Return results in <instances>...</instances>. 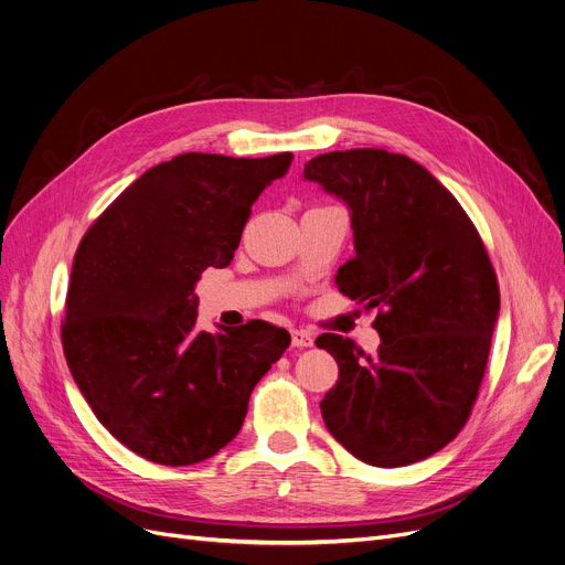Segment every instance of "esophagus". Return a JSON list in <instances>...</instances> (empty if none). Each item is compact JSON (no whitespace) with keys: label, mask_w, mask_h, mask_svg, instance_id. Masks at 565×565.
Instances as JSON below:
<instances>
[{"label":"esophagus","mask_w":565,"mask_h":565,"mask_svg":"<svg viewBox=\"0 0 565 565\" xmlns=\"http://www.w3.org/2000/svg\"><path fill=\"white\" fill-rule=\"evenodd\" d=\"M292 345L295 348H311L313 345V334L309 330H292Z\"/></svg>","instance_id":"esophagus-1"}]
</instances>
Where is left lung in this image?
I'll use <instances>...</instances> for the list:
<instances>
[{
    "label": "left lung",
    "mask_w": 565,
    "mask_h": 565,
    "mask_svg": "<svg viewBox=\"0 0 565 565\" xmlns=\"http://www.w3.org/2000/svg\"><path fill=\"white\" fill-rule=\"evenodd\" d=\"M305 181L350 211L354 256L337 284L377 309L375 354L320 334L339 364L320 401L337 441L373 467L419 462L460 433L486 373L499 286L456 196L401 153L352 148L305 164Z\"/></svg>",
    "instance_id": "obj_1"
}]
</instances>
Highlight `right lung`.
Instances as JSON below:
<instances>
[{
  "label": "right lung",
  "instance_id": "1",
  "mask_svg": "<svg viewBox=\"0 0 565 565\" xmlns=\"http://www.w3.org/2000/svg\"><path fill=\"white\" fill-rule=\"evenodd\" d=\"M292 153H183L143 171L77 247L62 341L77 390L130 451L183 467L241 433L256 382L290 345L273 322L196 330V281L226 267L258 194Z\"/></svg>",
  "mask_w": 565,
  "mask_h": 565
}]
</instances>
